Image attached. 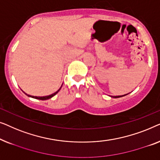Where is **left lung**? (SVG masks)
Wrapping results in <instances>:
<instances>
[{"mask_svg":"<svg viewBox=\"0 0 160 160\" xmlns=\"http://www.w3.org/2000/svg\"><path fill=\"white\" fill-rule=\"evenodd\" d=\"M128 94H125V95H123V96H112V97L113 98H120V97H122V96H126L128 95Z\"/></svg>","mask_w":160,"mask_h":160,"instance_id":"1","label":"left lung"}]
</instances>
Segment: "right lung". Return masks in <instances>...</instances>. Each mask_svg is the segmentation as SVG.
<instances>
[{
    "label": "right lung",
    "mask_w": 160,
    "mask_h": 160,
    "mask_svg": "<svg viewBox=\"0 0 160 160\" xmlns=\"http://www.w3.org/2000/svg\"><path fill=\"white\" fill-rule=\"evenodd\" d=\"M62 88V87H61ZM61 88L59 89L58 90V91H57V92H55L54 93H53V94H51V95H49V96H30V95H28V94H27V93H25L24 92V93L26 94L27 96H30V97H32V98H36V99H39V100H47V99H49V98H52L53 96H54L56 94H57L58 91H60V89H61Z\"/></svg>",
    "instance_id": "obj_1"
}]
</instances>
